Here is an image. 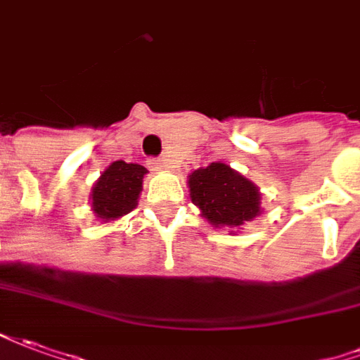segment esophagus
<instances>
[{"mask_svg":"<svg viewBox=\"0 0 360 360\" xmlns=\"http://www.w3.org/2000/svg\"><path fill=\"white\" fill-rule=\"evenodd\" d=\"M148 167L151 170H165V169H167V165H165L161 159H148Z\"/></svg>","mask_w":360,"mask_h":360,"instance_id":"obj_1","label":"esophagus"}]
</instances>
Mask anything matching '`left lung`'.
Here are the masks:
<instances>
[{"instance_id": "obj_1", "label": "left lung", "mask_w": 360, "mask_h": 360, "mask_svg": "<svg viewBox=\"0 0 360 360\" xmlns=\"http://www.w3.org/2000/svg\"><path fill=\"white\" fill-rule=\"evenodd\" d=\"M191 203L214 228H238L261 212V191L255 184L224 162L193 170L188 176Z\"/></svg>"}]
</instances>
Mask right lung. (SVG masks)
Here are the masks:
<instances>
[{"mask_svg":"<svg viewBox=\"0 0 360 360\" xmlns=\"http://www.w3.org/2000/svg\"><path fill=\"white\" fill-rule=\"evenodd\" d=\"M148 169L138 162L112 161L99 174L90 193L91 211L97 220L112 222L138 207Z\"/></svg>","mask_w":360,"mask_h":360,"instance_id":"obj_1","label":"right lung"}]
</instances>
